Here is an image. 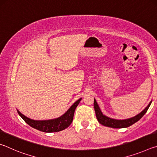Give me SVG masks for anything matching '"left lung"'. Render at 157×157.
I'll return each instance as SVG.
<instances>
[{
    "mask_svg": "<svg viewBox=\"0 0 157 157\" xmlns=\"http://www.w3.org/2000/svg\"><path fill=\"white\" fill-rule=\"evenodd\" d=\"M151 103H152V101L149 103L147 107H145V109L143 110L141 112L138 114V115L132 117V118L124 119V120H117V119H113L109 118V117L105 116L104 114L102 113V111H101L95 99H94V105L96 118L98 122H99L101 124H102V125L106 127H112V128H124V127L131 126L134 123H136L137 121H139L140 119L145 115V113L147 112Z\"/></svg>",
    "mask_w": 157,
    "mask_h": 157,
    "instance_id": "obj_1",
    "label": "left lung"
}]
</instances>
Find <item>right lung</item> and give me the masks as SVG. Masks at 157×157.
<instances>
[{
    "instance_id": "1",
    "label": "right lung",
    "mask_w": 157,
    "mask_h": 157,
    "mask_svg": "<svg viewBox=\"0 0 157 157\" xmlns=\"http://www.w3.org/2000/svg\"><path fill=\"white\" fill-rule=\"evenodd\" d=\"M82 98H79L71 107L68 109L66 112L62 116L57 118L52 119V120L46 121H34L26 117L17 110L18 113L26 123L33 128L38 129L44 132H57L65 129L70 125L73 122L74 113L76 107H78Z\"/></svg>"
}]
</instances>
